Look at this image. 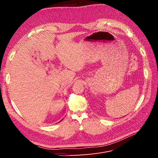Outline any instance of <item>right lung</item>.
<instances>
[{
    "instance_id": "1",
    "label": "right lung",
    "mask_w": 158,
    "mask_h": 158,
    "mask_svg": "<svg viewBox=\"0 0 158 158\" xmlns=\"http://www.w3.org/2000/svg\"><path fill=\"white\" fill-rule=\"evenodd\" d=\"M61 121H62V120H61Z\"/></svg>"
}]
</instances>
